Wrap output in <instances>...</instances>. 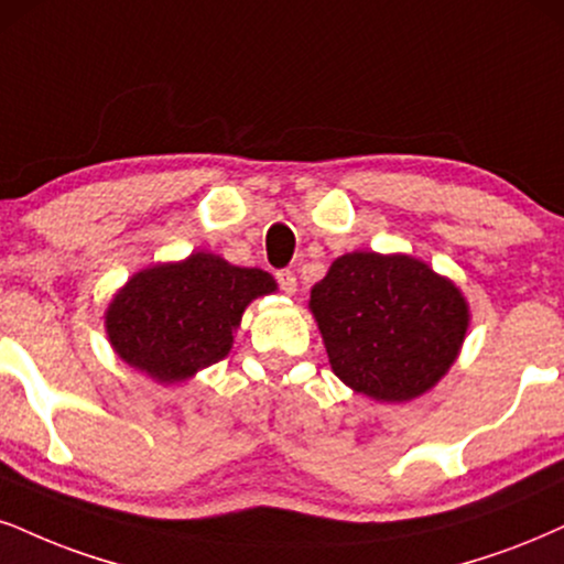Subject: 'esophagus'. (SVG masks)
<instances>
[{
	"instance_id": "obj_1",
	"label": "esophagus",
	"mask_w": 564,
	"mask_h": 564,
	"mask_svg": "<svg viewBox=\"0 0 564 564\" xmlns=\"http://www.w3.org/2000/svg\"><path fill=\"white\" fill-rule=\"evenodd\" d=\"M276 282H280V288H282L288 295H293L295 290H297V280H295V274H293V271H290V269L276 271Z\"/></svg>"
}]
</instances>
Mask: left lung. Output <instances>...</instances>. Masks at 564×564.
Wrapping results in <instances>:
<instances>
[{"instance_id":"1","label":"left lung","mask_w":564,"mask_h":564,"mask_svg":"<svg viewBox=\"0 0 564 564\" xmlns=\"http://www.w3.org/2000/svg\"><path fill=\"white\" fill-rule=\"evenodd\" d=\"M308 308L332 371L379 402L429 392L455 364L470 322L455 282L413 256L373 250L339 256Z\"/></svg>"}]
</instances>
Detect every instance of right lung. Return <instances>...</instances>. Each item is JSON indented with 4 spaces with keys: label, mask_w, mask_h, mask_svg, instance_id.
<instances>
[{
    "label": "right lung",
    "mask_w": 564,
    "mask_h": 564,
    "mask_svg": "<svg viewBox=\"0 0 564 564\" xmlns=\"http://www.w3.org/2000/svg\"><path fill=\"white\" fill-rule=\"evenodd\" d=\"M274 290L263 269L232 267L198 250L130 276L104 324L124 364L159 384H175L225 358L248 303Z\"/></svg>",
    "instance_id": "1"
}]
</instances>
